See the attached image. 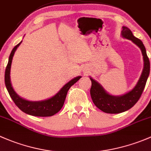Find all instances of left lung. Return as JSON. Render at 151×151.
<instances>
[{
  "mask_svg": "<svg viewBox=\"0 0 151 151\" xmlns=\"http://www.w3.org/2000/svg\"><path fill=\"white\" fill-rule=\"evenodd\" d=\"M122 36L132 41L140 49L143 56L144 67L136 86L131 91L119 96L108 94L100 83L90 77L91 81L90 94L93 102L99 110L106 113H120L132 108L142 95L150 73V61L142 42L134 36L132 31L125 26L122 27Z\"/></svg>",
  "mask_w": 151,
  "mask_h": 151,
  "instance_id": "1",
  "label": "left lung"
}]
</instances>
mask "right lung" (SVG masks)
<instances>
[{"instance_id":"obj_1","label":"right lung","mask_w":151,"mask_h":151,"mask_svg":"<svg viewBox=\"0 0 151 151\" xmlns=\"http://www.w3.org/2000/svg\"><path fill=\"white\" fill-rule=\"evenodd\" d=\"M22 41L18 43L11 52L9 58V63L6 66L5 71V84L8 90L9 95L13 99L15 105L19 108L22 111L27 114L34 116H39V117H47V116H54L58 113L61 108H63L64 102L66 98L67 93L68 90L74 83H76L81 76H77L72 80L66 83L63 88L53 97L41 101H29L27 99L19 97L14 89L13 88L12 83H11V67H12V60H13L14 54L16 52L17 49L21 44Z\"/></svg>"}]
</instances>
